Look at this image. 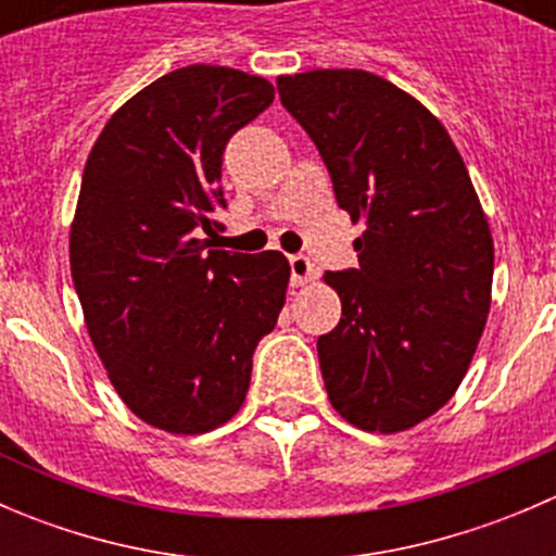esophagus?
<instances>
[{"mask_svg": "<svg viewBox=\"0 0 556 556\" xmlns=\"http://www.w3.org/2000/svg\"><path fill=\"white\" fill-rule=\"evenodd\" d=\"M314 277H317V268H314V263L309 261V257L290 255V279H293L295 288H299V285L312 282Z\"/></svg>", "mask_w": 556, "mask_h": 556, "instance_id": "obj_1", "label": "esophagus"}]
</instances>
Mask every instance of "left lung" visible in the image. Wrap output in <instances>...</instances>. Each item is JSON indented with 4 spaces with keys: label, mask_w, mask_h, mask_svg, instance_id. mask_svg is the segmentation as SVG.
Listing matches in <instances>:
<instances>
[{
    "label": "left lung",
    "mask_w": 556,
    "mask_h": 556,
    "mask_svg": "<svg viewBox=\"0 0 556 556\" xmlns=\"http://www.w3.org/2000/svg\"><path fill=\"white\" fill-rule=\"evenodd\" d=\"M352 223L357 268L328 271L341 319L317 339L336 412L397 433L454 395L490 314V223L439 117L384 77L314 70L277 80Z\"/></svg>",
    "instance_id": "1"
}]
</instances>
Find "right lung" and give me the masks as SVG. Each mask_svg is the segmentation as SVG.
<instances>
[{"label": "right lung", "mask_w": 556, "mask_h": 556, "mask_svg": "<svg viewBox=\"0 0 556 556\" xmlns=\"http://www.w3.org/2000/svg\"><path fill=\"white\" fill-rule=\"evenodd\" d=\"M274 102L263 77L193 64L106 121L83 172L72 282L106 377L128 408L195 435L244 403L252 352L290 282L282 252L212 250L228 139Z\"/></svg>", "instance_id": "add662e5"}]
</instances>
